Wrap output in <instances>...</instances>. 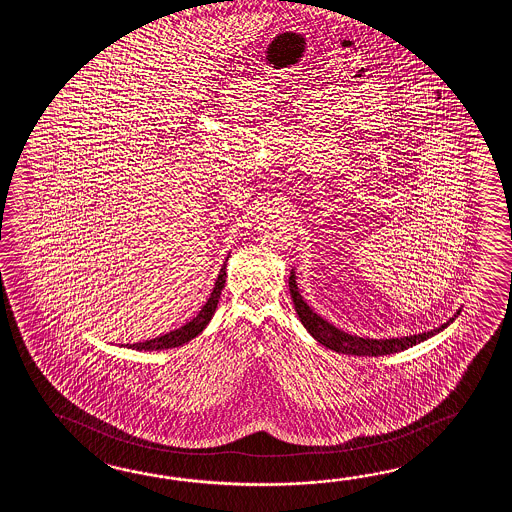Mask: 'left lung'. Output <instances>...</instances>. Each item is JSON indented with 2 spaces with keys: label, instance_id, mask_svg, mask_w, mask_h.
<instances>
[{
  "label": "left lung",
  "instance_id": "left-lung-1",
  "mask_svg": "<svg viewBox=\"0 0 512 512\" xmlns=\"http://www.w3.org/2000/svg\"><path fill=\"white\" fill-rule=\"evenodd\" d=\"M289 291H291V298H293L294 309L296 315L300 318V322L304 324L305 329L313 335L316 342H320L322 346L333 349L337 353H346V355H357V357H379V355H392V353H399L404 349L412 348L415 344L423 342L426 338L434 337L435 333L443 331L450 322H454V318L459 315L452 316L446 324L441 327H435L432 331L426 333H419V335H410V337L401 338H362L357 335H348L344 331H340L338 327L329 324L322 316L316 315L315 311L305 304L302 294L298 291L296 285V276L294 271H291L289 276Z\"/></svg>",
  "mask_w": 512,
  "mask_h": 512
}]
</instances>
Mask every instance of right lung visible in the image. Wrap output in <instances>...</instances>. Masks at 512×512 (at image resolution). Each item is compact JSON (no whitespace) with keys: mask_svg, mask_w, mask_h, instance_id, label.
Instances as JSON below:
<instances>
[{"mask_svg":"<svg viewBox=\"0 0 512 512\" xmlns=\"http://www.w3.org/2000/svg\"><path fill=\"white\" fill-rule=\"evenodd\" d=\"M227 263H223L221 271H219L218 280L214 283V291L208 296L207 304L201 307V311L194 316L190 322H186L185 326L174 329L166 335L161 337L152 338V340H146V342H137V344H126L128 349H137V351H157V349H170L177 348V346H183L186 342H190L192 338H196L205 327L212 315L216 313V307H218L219 294L225 287V276H227Z\"/></svg>","mask_w":512,"mask_h":512,"instance_id":"1","label":"right lung"}]
</instances>
